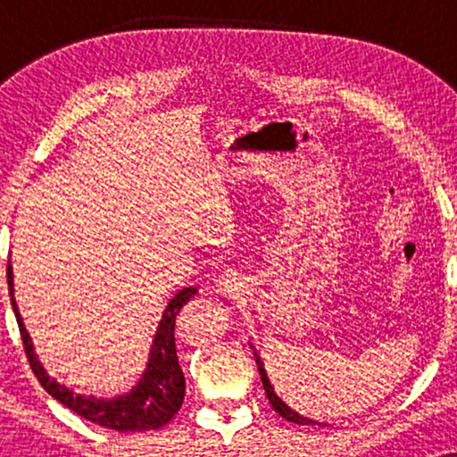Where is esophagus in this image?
Here are the masks:
<instances>
[{"instance_id": "obj_1", "label": "esophagus", "mask_w": 457, "mask_h": 457, "mask_svg": "<svg viewBox=\"0 0 457 457\" xmlns=\"http://www.w3.org/2000/svg\"><path fill=\"white\" fill-rule=\"evenodd\" d=\"M220 289L227 291V293H233L235 291V278H230V274H222L220 277Z\"/></svg>"}]
</instances>
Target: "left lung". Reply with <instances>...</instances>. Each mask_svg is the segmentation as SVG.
Listing matches in <instances>:
<instances>
[{
    "mask_svg": "<svg viewBox=\"0 0 457 457\" xmlns=\"http://www.w3.org/2000/svg\"><path fill=\"white\" fill-rule=\"evenodd\" d=\"M253 355H255V364H258V370H260L262 385H264L266 397H268V402H270V405H272V408H274V411H277L278 416H283L285 420H289V422H295V424H312V427H314V424H318V427H322L324 422L312 420V418H305V416H302V414H297L295 410H291L289 405H287V403L283 402V399H280V397L277 395V391H274V386L270 385V378H268V374H266L264 361L260 360L258 352H253ZM324 427H327V424H324Z\"/></svg>",
    "mask_w": 457,
    "mask_h": 457,
    "instance_id": "1",
    "label": "left lung"
}]
</instances>
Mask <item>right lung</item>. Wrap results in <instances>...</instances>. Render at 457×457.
<instances>
[{
    "instance_id": "obj_1",
    "label": "right lung",
    "mask_w": 457,
    "mask_h": 457,
    "mask_svg": "<svg viewBox=\"0 0 457 457\" xmlns=\"http://www.w3.org/2000/svg\"><path fill=\"white\" fill-rule=\"evenodd\" d=\"M8 289L10 302L14 310L18 328L27 352L29 364L33 368L37 380L54 399H58L68 410L77 411L85 420L96 422L99 427L118 430V433H137V430H155L162 428L166 422L172 420L183 405L185 399V374L179 366L177 358V343H174V324L180 308L189 302L193 295H197V287H185L168 302L162 320L155 330L152 349H149V361L145 372L137 380V385L129 393L116 397H93L80 395L68 389L66 385L49 377L46 368L37 358L35 345L30 341V335L24 327L21 312H18L14 299V274L8 264Z\"/></svg>"
}]
</instances>
